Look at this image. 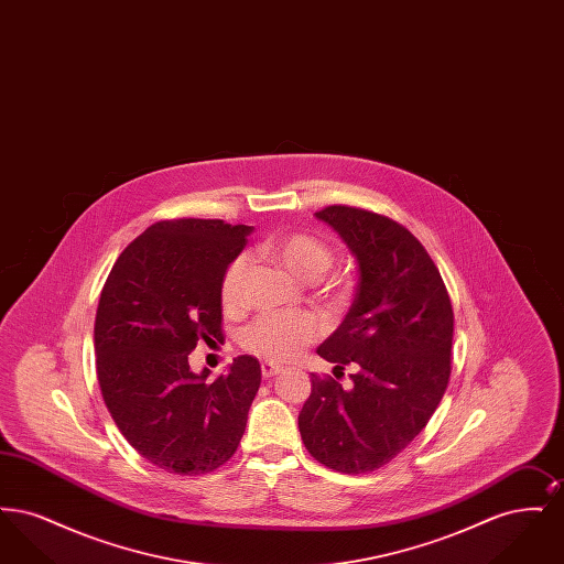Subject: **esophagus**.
Returning <instances> with one entry per match:
<instances>
[{
	"label": "esophagus",
	"instance_id": "obj_1",
	"mask_svg": "<svg viewBox=\"0 0 564 564\" xmlns=\"http://www.w3.org/2000/svg\"><path fill=\"white\" fill-rule=\"evenodd\" d=\"M281 372H283V370H281L279 366L270 364V361L262 364V376H264V378H272V376L281 375Z\"/></svg>",
	"mask_w": 564,
	"mask_h": 564
}]
</instances>
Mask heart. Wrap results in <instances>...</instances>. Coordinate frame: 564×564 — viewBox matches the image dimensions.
<instances>
[{
	"instance_id": "1",
	"label": "heart",
	"mask_w": 564,
	"mask_h": 564,
	"mask_svg": "<svg viewBox=\"0 0 564 564\" xmlns=\"http://www.w3.org/2000/svg\"><path fill=\"white\" fill-rule=\"evenodd\" d=\"M258 251L288 270L297 281H315L334 262L329 245L306 232H288L262 242ZM247 258L237 256L221 276L219 297L226 308H237L242 300ZM323 325L311 313H269L249 323L241 332V347L269 361H288L297 350L322 336Z\"/></svg>"
}]
</instances>
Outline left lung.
<instances>
[{"instance_id":"left-lung-1","label":"left lung","mask_w":564,"mask_h":564,"mask_svg":"<svg viewBox=\"0 0 564 564\" xmlns=\"http://www.w3.org/2000/svg\"><path fill=\"white\" fill-rule=\"evenodd\" d=\"M347 242L359 283L345 322L317 352L350 387L313 375L297 427L329 469L368 474L425 430L451 378L455 315L425 247L384 215L332 205L315 214Z\"/></svg>"}]
</instances>
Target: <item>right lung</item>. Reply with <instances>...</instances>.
I'll return each instance as SVG.
<instances>
[{"label":"right lung","mask_w":564,"mask_h":564,"mask_svg":"<svg viewBox=\"0 0 564 564\" xmlns=\"http://www.w3.org/2000/svg\"><path fill=\"white\" fill-rule=\"evenodd\" d=\"M251 226L166 219L116 260L95 319L97 378L127 442L169 474H209L237 453L262 370L251 355L226 375H194L198 340H221L219 283Z\"/></svg>","instance_id":"obj_1"}]
</instances>
